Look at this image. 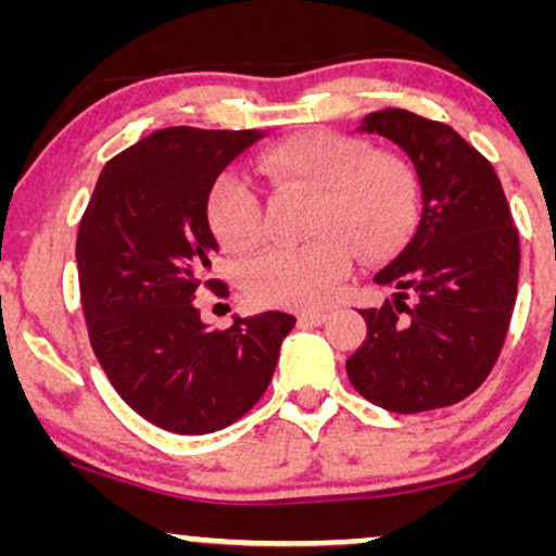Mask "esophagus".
Listing matches in <instances>:
<instances>
[{"mask_svg":"<svg viewBox=\"0 0 556 556\" xmlns=\"http://www.w3.org/2000/svg\"><path fill=\"white\" fill-rule=\"evenodd\" d=\"M327 318L329 314H324V311H303V314L298 316V324L300 327H321Z\"/></svg>","mask_w":556,"mask_h":556,"instance_id":"obj_1","label":"esophagus"}]
</instances>
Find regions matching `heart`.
<instances>
[{
	"instance_id": "1",
	"label": "heart",
	"mask_w": 556,
	"mask_h": 556,
	"mask_svg": "<svg viewBox=\"0 0 556 556\" xmlns=\"http://www.w3.org/2000/svg\"><path fill=\"white\" fill-rule=\"evenodd\" d=\"M277 188L314 195L303 245L269 248L240 266V282L261 305L316 308L334 298L358 256L392 258L418 225V177L405 159L379 154L366 140L305 132L271 146L258 159ZM206 219L225 251L253 248L264 235L261 198L248 177L225 172L206 195Z\"/></svg>"
}]
</instances>
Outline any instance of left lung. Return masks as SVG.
Wrapping results in <instances>:
<instances>
[{
	"instance_id": "1",
	"label": "left lung",
	"mask_w": 556,
	"mask_h": 556,
	"mask_svg": "<svg viewBox=\"0 0 556 556\" xmlns=\"http://www.w3.org/2000/svg\"><path fill=\"white\" fill-rule=\"evenodd\" d=\"M361 130L405 151L424 208L405 251L374 277L394 295L361 311L368 334L348 358L350 384L392 413L455 405L502 353L518 298V229L489 159L450 125L381 110Z\"/></svg>"
}]
</instances>
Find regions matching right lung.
I'll return each mask as SVG.
<instances>
[{
    "label": "right lung",
    "mask_w": 556,
    "mask_h": 556,
    "mask_svg": "<svg viewBox=\"0 0 556 556\" xmlns=\"http://www.w3.org/2000/svg\"><path fill=\"white\" fill-rule=\"evenodd\" d=\"M261 130L164 127L106 162L80 219V300L106 379L164 431L212 433L269 387L295 318L282 311L206 329L193 300L219 251L206 195ZM227 292V287H225Z\"/></svg>",
    "instance_id": "add662e5"
}]
</instances>
